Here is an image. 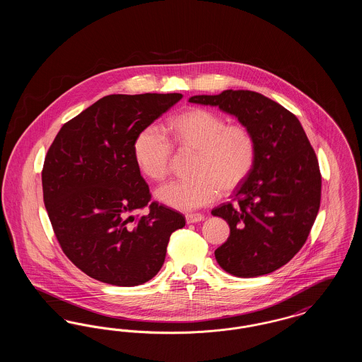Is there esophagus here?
Listing matches in <instances>:
<instances>
[{"instance_id":"obj_1","label":"esophagus","mask_w":362,"mask_h":362,"mask_svg":"<svg viewBox=\"0 0 362 362\" xmlns=\"http://www.w3.org/2000/svg\"><path fill=\"white\" fill-rule=\"evenodd\" d=\"M205 220V216L201 213H191V214H186V221L187 224H195V223H201Z\"/></svg>"}]
</instances>
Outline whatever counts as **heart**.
I'll return each mask as SVG.
<instances>
[{"instance_id": "b5f03b06", "label": "heart", "mask_w": 362, "mask_h": 362, "mask_svg": "<svg viewBox=\"0 0 362 362\" xmlns=\"http://www.w3.org/2000/svg\"><path fill=\"white\" fill-rule=\"evenodd\" d=\"M179 151H192L191 177L173 180L156 191L157 199L180 211L210 205L220 194L240 187L257 158V141L240 123L228 124L217 112L191 108L168 122ZM134 160L146 177L164 180L173 161V145L156 126L145 127L134 141Z\"/></svg>"}]
</instances>
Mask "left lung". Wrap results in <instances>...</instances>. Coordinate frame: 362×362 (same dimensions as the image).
Returning <instances> with one entry per match:
<instances>
[{
    "label": "left lung",
    "instance_id": "1",
    "mask_svg": "<svg viewBox=\"0 0 362 362\" xmlns=\"http://www.w3.org/2000/svg\"><path fill=\"white\" fill-rule=\"evenodd\" d=\"M189 102L235 115L257 141L250 176L232 202L211 210L230 228L214 251L218 264L241 278L276 272L301 250L320 207L322 175L310 139L296 115L258 92L226 89Z\"/></svg>",
    "mask_w": 362,
    "mask_h": 362
}]
</instances>
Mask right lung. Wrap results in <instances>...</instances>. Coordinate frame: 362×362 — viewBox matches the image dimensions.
Here are the masks:
<instances>
[{"instance_id": "obj_1", "label": "right lung", "mask_w": 362, "mask_h": 362, "mask_svg": "<svg viewBox=\"0 0 362 362\" xmlns=\"http://www.w3.org/2000/svg\"><path fill=\"white\" fill-rule=\"evenodd\" d=\"M182 98L108 95L54 138L43 201L64 254L86 276L115 286L145 284L161 269L171 233L186 225L179 211L151 202L133 152L138 134Z\"/></svg>"}]
</instances>
